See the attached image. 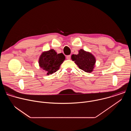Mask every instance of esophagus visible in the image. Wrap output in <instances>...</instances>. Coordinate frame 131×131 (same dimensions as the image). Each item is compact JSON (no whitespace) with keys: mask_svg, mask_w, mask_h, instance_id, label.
Returning <instances> with one entry per match:
<instances>
[{"mask_svg":"<svg viewBox=\"0 0 131 131\" xmlns=\"http://www.w3.org/2000/svg\"><path fill=\"white\" fill-rule=\"evenodd\" d=\"M66 58L67 60H70V58H71V55H67L66 57Z\"/></svg>","mask_w":131,"mask_h":131,"instance_id":"34e87169","label":"esophagus"}]
</instances>
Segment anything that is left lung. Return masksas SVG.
Instances as JSON below:
<instances>
[{"mask_svg":"<svg viewBox=\"0 0 131 131\" xmlns=\"http://www.w3.org/2000/svg\"><path fill=\"white\" fill-rule=\"evenodd\" d=\"M71 59L80 69L86 72H91L95 67L96 59L94 56L83 49H80L77 55L72 54Z\"/></svg>","mask_w":131,"mask_h":131,"instance_id":"8db88e82","label":"left lung"}]
</instances>
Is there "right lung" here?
<instances>
[{"mask_svg":"<svg viewBox=\"0 0 131 131\" xmlns=\"http://www.w3.org/2000/svg\"><path fill=\"white\" fill-rule=\"evenodd\" d=\"M65 59L63 53L58 54L53 49L42 52L39 59V66L48 75L58 71Z\"/></svg>","mask_w":131,"mask_h":131,"instance_id":"right-lung-1","label":"right lung"}]
</instances>
